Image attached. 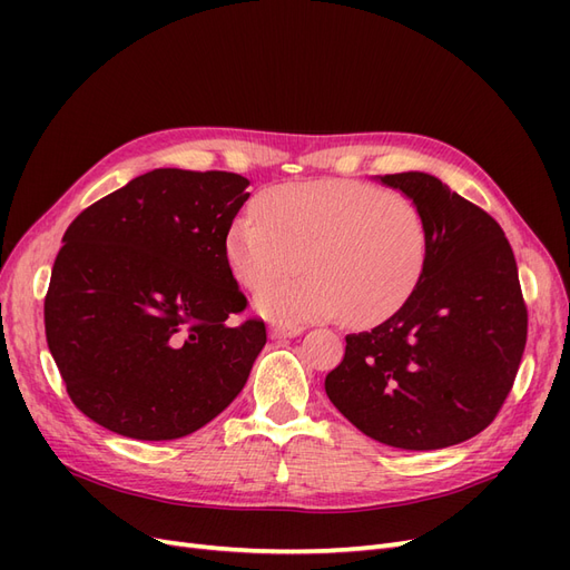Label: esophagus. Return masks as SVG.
Returning a JSON list of instances; mask_svg holds the SVG:
<instances>
[{
  "label": "esophagus",
  "mask_w": 570,
  "mask_h": 570,
  "mask_svg": "<svg viewBox=\"0 0 570 570\" xmlns=\"http://www.w3.org/2000/svg\"><path fill=\"white\" fill-rule=\"evenodd\" d=\"M304 333L302 325H273L271 327V337L283 340V337H297Z\"/></svg>",
  "instance_id": "1"
}]
</instances>
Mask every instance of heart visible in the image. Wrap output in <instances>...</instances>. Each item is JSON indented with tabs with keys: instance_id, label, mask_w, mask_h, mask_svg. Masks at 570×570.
I'll list each match as a JSON object with an SVG mask.
<instances>
[{
	"instance_id": "b5f03b06",
	"label": "heart",
	"mask_w": 570,
	"mask_h": 570,
	"mask_svg": "<svg viewBox=\"0 0 570 570\" xmlns=\"http://www.w3.org/2000/svg\"><path fill=\"white\" fill-rule=\"evenodd\" d=\"M256 213L228 226L226 262L237 283L264 287L256 308L275 323L344 314L352 325H377L402 312L425 275L430 230L423 212L377 185L283 183L258 195ZM302 261L309 273L285 279Z\"/></svg>"
}]
</instances>
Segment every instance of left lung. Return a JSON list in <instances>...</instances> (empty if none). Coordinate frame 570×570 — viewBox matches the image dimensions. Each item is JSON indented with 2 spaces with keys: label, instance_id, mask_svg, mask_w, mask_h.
Segmentation results:
<instances>
[{
  "label": "left lung",
  "instance_id": "obj_1",
  "mask_svg": "<svg viewBox=\"0 0 570 570\" xmlns=\"http://www.w3.org/2000/svg\"><path fill=\"white\" fill-rule=\"evenodd\" d=\"M381 180L423 212L428 268L400 314L344 337L325 392L377 442L442 450L482 433L513 387L528 337L519 268L499 223L435 176Z\"/></svg>",
  "mask_w": 570,
  "mask_h": 570
}]
</instances>
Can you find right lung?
I'll use <instances>...</instances> for the list:
<instances>
[{
	"mask_svg": "<svg viewBox=\"0 0 570 570\" xmlns=\"http://www.w3.org/2000/svg\"><path fill=\"white\" fill-rule=\"evenodd\" d=\"M228 170L157 168L80 212L45 297L71 402L132 440H178L243 392L266 344L226 262L249 193Z\"/></svg>",
	"mask_w": 570,
	"mask_h": 570,
	"instance_id": "obj_1",
	"label": "right lung"
}]
</instances>
